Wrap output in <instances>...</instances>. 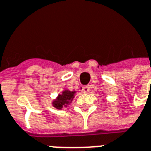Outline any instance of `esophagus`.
<instances>
[{
	"mask_svg": "<svg viewBox=\"0 0 151 151\" xmlns=\"http://www.w3.org/2000/svg\"><path fill=\"white\" fill-rule=\"evenodd\" d=\"M82 91L83 93H88L90 91V86H84L82 87Z\"/></svg>",
	"mask_w": 151,
	"mask_h": 151,
	"instance_id": "34e87169",
	"label": "esophagus"
}]
</instances>
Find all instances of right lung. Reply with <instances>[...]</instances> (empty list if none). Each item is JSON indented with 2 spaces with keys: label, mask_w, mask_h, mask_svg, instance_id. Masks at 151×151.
<instances>
[{
  "label": "right lung",
  "mask_w": 151,
  "mask_h": 151,
  "mask_svg": "<svg viewBox=\"0 0 151 151\" xmlns=\"http://www.w3.org/2000/svg\"><path fill=\"white\" fill-rule=\"evenodd\" d=\"M76 91H70L67 89H65L61 94H58L57 99L52 101V106L57 109H61L63 107H67L68 105H69L73 100Z\"/></svg>",
  "instance_id": "right-lung-1"
}]
</instances>
